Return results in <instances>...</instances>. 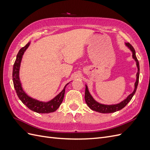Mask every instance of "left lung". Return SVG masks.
I'll use <instances>...</instances> for the list:
<instances>
[{"mask_svg": "<svg viewBox=\"0 0 150 150\" xmlns=\"http://www.w3.org/2000/svg\"><path fill=\"white\" fill-rule=\"evenodd\" d=\"M126 46L128 47L131 51H132L133 57L135 60L136 62H137V66L138 67V72L137 74V81H136V83L134 84V89L133 91V92L131 94H130L129 96L127 97V98L125 99L124 101H121V103H120L118 104H112V105H106V104H100L95 101L93 99V98L92 97L91 95L90 94L87 86H86L85 96H84L85 101H86V104H88V106L89 107V108L91 109L92 110L99 112H101V113H111V112H114L117 111L121 110V109H122L124 107H125L126 106V104L131 101V99H132L133 96H134L136 91H137V86L138 84V81H139V65L138 60L137 59V56H136L135 50L133 48V47L128 42L126 43Z\"/></svg>", "mask_w": 150, "mask_h": 150, "instance_id": "1", "label": "left lung"}]
</instances>
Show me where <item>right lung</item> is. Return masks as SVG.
<instances>
[{
	"mask_svg": "<svg viewBox=\"0 0 150 150\" xmlns=\"http://www.w3.org/2000/svg\"><path fill=\"white\" fill-rule=\"evenodd\" d=\"M30 45V42H28L25 46L22 47L19 52H18L16 61L13 66L12 71V79L13 83V86L16 89V93L18 97L21 99V101L24 104L28 107L30 110L35 111L38 113H49L56 111L59 107L60 106L62 103L63 99H64V93H65V87L62 91L58 95L52 99V100L46 103H44L42 101H39L36 99H33L32 98L28 96L22 88L21 84L19 79V68L21 66V62L22 58V56L28 48Z\"/></svg>",
	"mask_w": 150,
	"mask_h": 150,
	"instance_id": "add662e5",
	"label": "right lung"
}]
</instances>
